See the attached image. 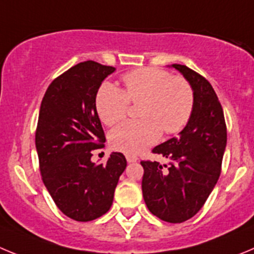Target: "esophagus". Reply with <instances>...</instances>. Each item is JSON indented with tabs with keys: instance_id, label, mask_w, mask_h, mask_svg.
<instances>
[{
	"instance_id": "34e87169",
	"label": "esophagus",
	"mask_w": 254,
	"mask_h": 254,
	"mask_svg": "<svg viewBox=\"0 0 254 254\" xmlns=\"http://www.w3.org/2000/svg\"><path fill=\"white\" fill-rule=\"evenodd\" d=\"M127 161L129 162V163H134V162L138 161V157L134 154H127Z\"/></svg>"
}]
</instances>
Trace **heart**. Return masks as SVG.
I'll use <instances>...</instances> for the list:
<instances>
[{
	"label": "heart",
	"mask_w": 254,
	"mask_h": 254,
	"mask_svg": "<svg viewBox=\"0 0 254 254\" xmlns=\"http://www.w3.org/2000/svg\"><path fill=\"white\" fill-rule=\"evenodd\" d=\"M125 91L104 83L96 96V109L101 122L114 125L127 115L130 101L141 102L139 116L143 119L125 122L111 130V147L127 154H136L164 134H176L191 118L193 91L181 77L159 68H143L123 77Z\"/></svg>",
	"instance_id": "heart-1"
}]
</instances>
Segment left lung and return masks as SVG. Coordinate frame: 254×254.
Wrapping results in <instances>:
<instances>
[{"instance_id": "left-lung-1", "label": "left lung", "mask_w": 254, "mask_h": 254, "mask_svg": "<svg viewBox=\"0 0 254 254\" xmlns=\"http://www.w3.org/2000/svg\"><path fill=\"white\" fill-rule=\"evenodd\" d=\"M193 91V109L177 138L153 149L168 163L143 161L141 190L153 215L184 223L197 214L215 187L227 147V125L218 96L206 78L186 65L172 64Z\"/></svg>"}]
</instances>
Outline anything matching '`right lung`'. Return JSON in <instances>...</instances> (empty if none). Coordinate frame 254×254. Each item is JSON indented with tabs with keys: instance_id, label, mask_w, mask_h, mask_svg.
I'll return each instance as SVG.
<instances>
[{
	"instance_id": "add662e5",
	"label": "right lung",
	"mask_w": 254,
	"mask_h": 254,
	"mask_svg": "<svg viewBox=\"0 0 254 254\" xmlns=\"http://www.w3.org/2000/svg\"><path fill=\"white\" fill-rule=\"evenodd\" d=\"M115 68L93 61L78 63L49 84L39 113L35 145L43 182L58 209L77 221H91L110 210L124 154L111 153L106 164L91 161L105 134L96 95Z\"/></svg>"
}]
</instances>
